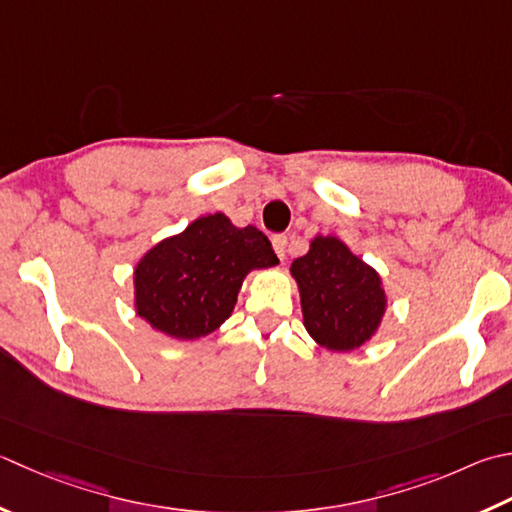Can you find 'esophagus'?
I'll return each instance as SVG.
<instances>
[{
	"instance_id": "obj_1",
	"label": "esophagus",
	"mask_w": 512,
	"mask_h": 512,
	"mask_svg": "<svg viewBox=\"0 0 512 512\" xmlns=\"http://www.w3.org/2000/svg\"><path fill=\"white\" fill-rule=\"evenodd\" d=\"M286 246H288V237L286 235H275L273 237V248L279 259L286 257Z\"/></svg>"
}]
</instances>
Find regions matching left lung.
I'll list each match as a JSON object with an SVG mask.
<instances>
[{"label": "left lung", "mask_w": 512, "mask_h": 512, "mask_svg": "<svg viewBox=\"0 0 512 512\" xmlns=\"http://www.w3.org/2000/svg\"><path fill=\"white\" fill-rule=\"evenodd\" d=\"M299 286L304 326L319 346L355 350L377 333L386 313L382 277L333 235L315 237L290 266Z\"/></svg>", "instance_id": "8db88e82"}]
</instances>
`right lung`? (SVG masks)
<instances>
[{
  "label": "right lung",
  "mask_w": 512,
  "mask_h": 512,
  "mask_svg": "<svg viewBox=\"0 0 512 512\" xmlns=\"http://www.w3.org/2000/svg\"><path fill=\"white\" fill-rule=\"evenodd\" d=\"M279 264L268 237L206 215L155 244L135 266V310L159 333L197 339L233 313L244 277Z\"/></svg>",
  "instance_id": "obj_1"
}]
</instances>
